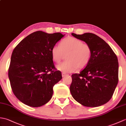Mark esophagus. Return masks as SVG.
Instances as JSON below:
<instances>
[{
  "mask_svg": "<svg viewBox=\"0 0 126 126\" xmlns=\"http://www.w3.org/2000/svg\"><path fill=\"white\" fill-rule=\"evenodd\" d=\"M66 75H67V74H66L65 73H62V77H65Z\"/></svg>",
  "mask_w": 126,
  "mask_h": 126,
  "instance_id": "obj_1",
  "label": "esophagus"
}]
</instances>
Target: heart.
<instances>
[{
	"mask_svg": "<svg viewBox=\"0 0 126 126\" xmlns=\"http://www.w3.org/2000/svg\"><path fill=\"white\" fill-rule=\"evenodd\" d=\"M53 61L59 63L65 58L66 60L57 66L59 70L65 73H72L77 69L84 68L92 58V51L89 45L73 37H69L61 41L59 45H54L51 50Z\"/></svg>",
	"mask_w": 126,
	"mask_h": 126,
	"instance_id": "obj_1",
	"label": "heart"
}]
</instances>
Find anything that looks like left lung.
I'll use <instances>...</instances> for the list:
<instances>
[{"mask_svg": "<svg viewBox=\"0 0 126 126\" xmlns=\"http://www.w3.org/2000/svg\"><path fill=\"white\" fill-rule=\"evenodd\" d=\"M92 51V58L85 68L72 75L70 87L73 98L82 105L96 107L110 100L119 80V63L110 47L100 37L92 33L76 34Z\"/></svg>", "mask_w": 126, "mask_h": 126, "instance_id": "8db88e82", "label": "left lung"}]
</instances>
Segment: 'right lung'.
<instances>
[{"mask_svg": "<svg viewBox=\"0 0 126 126\" xmlns=\"http://www.w3.org/2000/svg\"><path fill=\"white\" fill-rule=\"evenodd\" d=\"M63 36L60 32L36 31L13 50L9 78L14 95L26 105L38 107L51 98L53 87L62 76L55 67L51 50Z\"/></svg>", "mask_w": 126, "mask_h": 126, "instance_id": "right-lung-1", "label": "right lung"}]
</instances>
